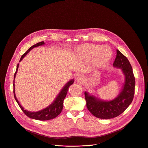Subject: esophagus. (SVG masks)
<instances>
[{
  "instance_id": "obj_1",
  "label": "esophagus",
  "mask_w": 148,
  "mask_h": 148,
  "mask_svg": "<svg viewBox=\"0 0 148 148\" xmlns=\"http://www.w3.org/2000/svg\"><path fill=\"white\" fill-rule=\"evenodd\" d=\"M77 81L79 82H82L84 81V77L82 75H79L77 77Z\"/></svg>"
}]
</instances>
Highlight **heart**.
Instances as JSON below:
<instances>
[{
    "label": "heart",
    "mask_w": 148,
    "mask_h": 148,
    "mask_svg": "<svg viewBox=\"0 0 148 148\" xmlns=\"http://www.w3.org/2000/svg\"><path fill=\"white\" fill-rule=\"evenodd\" d=\"M78 51L84 58L94 59L98 67L104 66L112 57V50L106 46L100 47L95 45H86L79 48Z\"/></svg>",
    "instance_id": "b5f03b06"
}]
</instances>
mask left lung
<instances>
[{"instance_id": "left-lung-1", "label": "left lung", "mask_w": 148, "mask_h": 148, "mask_svg": "<svg viewBox=\"0 0 148 148\" xmlns=\"http://www.w3.org/2000/svg\"><path fill=\"white\" fill-rule=\"evenodd\" d=\"M114 67L122 69L125 76L123 88L120 94L110 101H101L85 91V98L88 111L101 119H111L121 115L131 103L135 94V79L132 66L128 58L118 50L113 64Z\"/></svg>"}]
</instances>
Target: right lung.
I'll list each match as a JSON object with an SVG mask.
<instances>
[{"label": "right lung", "instance_id": "add662e5", "mask_svg": "<svg viewBox=\"0 0 148 148\" xmlns=\"http://www.w3.org/2000/svg\"><path fill=\"white\" fill-rule=\"evenodd\" d=\"M45 43L44 41H41L40 43H38L33 46H32L30 48H29L27 51L24 53L22 57L20 58V61L22 60L23 57L34 47H37L38 46H41L42 45H44ZM18 64L17 65V68H16V72L14 73V81L13 82H14V78L16 77V74L17 73V70H18ZM74 82V80H71L66 85V86L62 88V90L61 91V92H60V94H58V95L57 96V97L56 98V99H55V101H54V102L53 103H51V105H50V106H49L47 108L42 110L41 111H38V112H29L28 111L25 110L23 109V108L21 106V105L19 103L18 101H17L16 96H15V91H14V84H13V94H14V98L16 101V102H17L18 106L20 107V108H21L23 111V112L25 113V114L28 117L32 118V119H37V120H40V121H46V120H50L51 119H53L54 118H56V116H57L61 112L62 108H63V102H64V100L65 97H66L68 90L69 88V87L73 84Z\"/></svg>", "mask_w": 148, "mask_h": 148}]
</instances>
